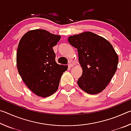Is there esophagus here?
<instances>
[{
	"mask_svg": "<svg viewBox=\"0 0 131 131\" xmlns=\"http://www.w3.org/2000/svg\"><path fill=\"white\" fill-rule=\"evenodd\" d=\"M74 65L73 63H69L68 64V66L69 68H72V67H73Z\"/></svg>",
	"mask_w": 131,
	"mask_h": 131,
	"instance_id": "34e87169",
	"label": "esophagus"
}]
</instances>
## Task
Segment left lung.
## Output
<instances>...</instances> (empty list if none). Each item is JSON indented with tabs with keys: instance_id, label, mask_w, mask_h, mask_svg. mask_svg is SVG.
<instances>
[{
	"instance_id": "1",
	"label": "left lung",
	"mask_w": 131,
	"mask_h": 131,
	"mask_svg": "<svg viewBox=\"0 0 131 131\" xmlns=\"http://www.w3.org/2000/svg\"><path fill=\"white\" fill-rule=\"evenodd\" d=\"M77 49L83 69L77 81L79 87L89 94H97L107 87L116 73L118 57L111 43L103 37L84 32L68 37Z\"/></svg>"
}]
</instances>
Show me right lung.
Returning <instances> with one entry per match:
<instances>
[{"instance_id": "1", "label": "right lung", "mask_w": 131, "mask_h": 131, "mask_svg": "<svg viewBox=\"0 0 131 131\" xmlns=\"http://www.w3.org/2000/svg\"><path fill=\"white\" fill-rule=\"evenodd\" d=\"M61 39L59 35L44 29L28 31L19 42L17 66L23 81L39 96L52 95L68 66L57 64L52 47Z\"/></svg>"}]
</instances>
